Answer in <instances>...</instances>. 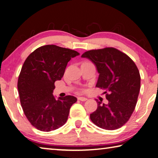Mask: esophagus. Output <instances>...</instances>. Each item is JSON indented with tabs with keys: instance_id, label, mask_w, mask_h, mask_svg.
Segmentation results:
<instances>
[{
	"instance_id": "obj_1",
	"label": "esophagus",
	"mask_w": 158,
	"mask_h": 158,
	"mask_svg": "<svg viewBox=\"0 0 158 158\" xmlns=\"http://www.w3.org/2000/svg\"><path fill=\"white\" fill-rule=\"evenodd\" d=\"M78 100H80V101L84 102V101H86V100H87V98H84V97H79V98H78Z\"/></svg>"
}]
</instances>
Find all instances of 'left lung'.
I'll return each instance as SVG.
<instances>
[{
  "label": "left lung",
  "instance_id": "1",
  "mask_svg": "<svg viewBox=\"0 0 158 158\" xmlns=\"http://www.w3.org/2000/svg\"><path fill=\"white\" fill-rule=\"evenodd\" d=\"M82 58L95 64L99 73L96 87L105 89L108 104L98 100L90 114L99 127L114 130L124 125L135 110L140 90L141 77L137 65L123 52L113 47L85 52Z\"/></svg>",
  "mask_w": 158,
  "mask_h": 158
}]
</instances>
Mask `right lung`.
Segmentation results:
<instances>
[{"label":"right lung","mask_w":158,"mask_h":158,"mask_svg":"<svg viewBox=\"0 0 158 158\" xmlns=\"http://www.w3.org/2000/svg\"><path fill=\"white\" fill-rule=\"evenodd\" d=\"M76 51L49 44L37 48L26 58L18 79L21 105L31 125L44 132L65 123L69 109L77 101L72 95L56 99L54 83L60 80Z\"/></svg>","instance_id":"obj_1"}]
</instances>
